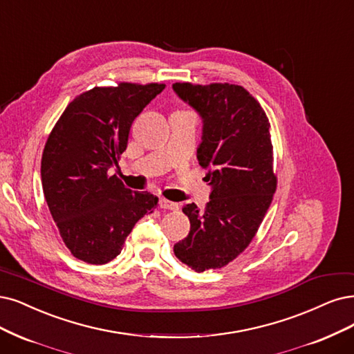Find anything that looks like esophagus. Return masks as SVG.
I'll list each match as a JSON object with an SVG mask.
<instances>
[{"label": "esophagus", "mask_w": 354, "mask_h": 354, "mask_svg": "<svg viewBox=\"0 0 354 354\" xmlns=\"http://www.w3.org/2000/svg\"><path fill=\"white\" fill-rule=\"evenodd\" d=\"M159 205H160V208H165V210H172V212L179 210V204H178V203L169 201V200H166V198H160Z\"/></svg>", "instance_id": "esophagus-1"}]
</instances>
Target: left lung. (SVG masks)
<instances>
[{
    "instance_id": "1",
    "label": "left lung",
    "mask_w": 354,
    "mask_h": 354,
    "mask_svg": "<svg viewBox=\"0 0 354 354\" xmlns=\"http://www.w3.org/2000/svg\"><path fill=\"white\" fill-rule=\"evenodd\" d=\"M175 93L203 120L197 150L204 178L212 185L204 212L182 207L191 223L174 246L182 263L197 272L227 266L251 243L277 188L272 170L268 118L242 86L175 83Z\"/></svg>"
}]
</instances>
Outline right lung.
<instances>
[{
    "instance_id": "obj_1",
    "label": "right lung",
    "mask_w": 354,
    "mask_h": 354,
    "mask_svg": "<svg viewBox=\"0 0 354 354\" xmlns=\"http://www.w3.org/2000/svg\"><path fill=\"white\" fill-rule=\"evenodd\" d=\"M165 84L120 83L77 96L50 131L42 154V188L52 218L73 257L106 264L120 255L137 221L159 198L128 189L109 169L128 144L129 128Z\"/></svg>"
}]
</instances>
